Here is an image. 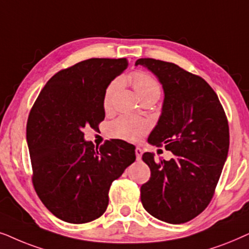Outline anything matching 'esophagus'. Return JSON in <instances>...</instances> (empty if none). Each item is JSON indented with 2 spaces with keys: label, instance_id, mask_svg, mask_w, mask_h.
Instances as JSON below:
<instances>
[{
  "label": "esophagus",
  "instance_id": "obj_1",
  "mask_svg": "<svg viewBox=\"0 0 249 249\" xmlns=\"http://www.w3.org/2000/svg\"><path fill=\"white\" fill-rule=\"evenodd\" d=\"M142 149L140 147H137L135 148V156H137V159L139 160V159H141V156H142Z\"/></svg>",
  "mask_w": 249,
  "mask_h": 249
}]
</instances>
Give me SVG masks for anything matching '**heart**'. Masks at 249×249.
I'll return each mask as SVG.
<instances>
[{
	"label": "heart",
	"mask_w": 249,
	"mask_h": 249,
	"mask_svg": "<svg viewBox=\"0 0 249 249\" xmlns=\"http://www.w3.org/2000/svg\"><path fill=\"white\" fill-rule=\"evenodd\" d=\"M130 81L134 90L142 101L155 99L158 100L161 93V86L151 75L144 71H135L132 74ZM121 86V81L115 79L106 89L104 94V108L109 110L111 108L112 99ZM149 130V123L142 118L130 115H123L109 125V135L111 138L121 139L128 142H135L143 137Z\"/></svg>",
	"instance_id": "obj_1"
}]
</instances>
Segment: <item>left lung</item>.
I'll return each instance as SVG.
<instances>
[{
    "mask_svg": "<svg viewBox=\"0 0 249 249\" xmlns=\"http://www.w3.org/2000/svg\"><path fill=\"white\" fill-rule=\"evenodd\" d=\"M157 76L164 104L149 143L165 145L170 160L142 159L151 175L141 187L144 210L158 220L181 224L199 215L211 203L228 157L229 125L216 93L200 76L178 65L151 58L138 59Z\"/></svg>",
    "mask_w": 249,
    "mask_h": 249,
    "instance_id": "8db88e82",
    "label": "left lung"
}]
</instances>
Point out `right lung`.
<instances>
[{
    "instance_id": "right-lung-1",
    "label": "right lung",
    "mask_w": 249,
    "mask_h": 249,
    "mask_svg": "<svg viewBox=\"0 0 249 249\" xmlns=\"http://www.w3.org/2000/svg\"><path fill=\"white\" fill-rule=\"evenodd\" d=\"M126 58H92L53 75L31 112L27 143L33 184L44 206L68 223H88L108 206L112 181L135 160V147L112 139L95 148L84 128L105 119L104 94Z\"/></svg>"
}]
</instances>
